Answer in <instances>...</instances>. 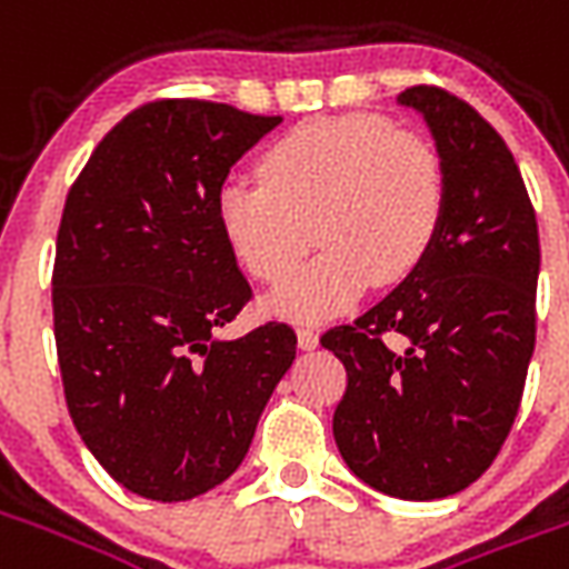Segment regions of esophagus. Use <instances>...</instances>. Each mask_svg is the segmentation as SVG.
<instances>
[{
	"instance_id": "obj_1",
	"label": "esophagus",
	"mask_w": 569,
	"mask_h": 569,
	"mask_svg": "<svg viewBox=\"0 0 569 569\" xmlns=\"http://www.w3.org/2000/svg\"><path fill=\"white\" fill-rule=\"evenodd\" d=\"M298 345H301V350H313L320 345V332L313 326H298Z\"/></svg>"
}]
</instances>
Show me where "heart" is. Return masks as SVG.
<instances>
[{
  "mask_svg": "<svg viewBox=\"0 0 569 569\" xmlns=\"http://www.w3.org/2000/svg\"><path fill=\"white\" fill-rule=\"evenodd\" d=\"M261 182L224 179L216 219L256 280L280 283L320 240L308 268L268 310L317 320L350 308L371 283L396 286L423 268L448 212L439 151L375 116L320 118L289 130L259 161Z\"/></svg>",
  "mask_w": 569,
  "mask_h": 569,
  "instance_id": "1",
  "label": "heart"
}]
</instances>
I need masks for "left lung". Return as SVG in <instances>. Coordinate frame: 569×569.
<instances>
[{"instance_id": "8db88e82", "label": "left lung", "mask_w": 569, "mask_h": 569, "mask_svg": "<svg viewBox=\"0 0 569 569\" xmlns=\"http://www.w3.org/2000/svg\"><path fill=\"white\" fill-rule=\"evenodd\" d=\"M396 103L436 140L448 212L423 268L322 335L347 369L332 432L350 472L399 500L469 488L515 423L537 341L539 231L497 130L441 88Z\"/></svg>"}]
</instances>
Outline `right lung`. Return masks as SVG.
I'll return each mask as SVG.
<instances>
[{"label":"right lung","instance_id":"add662e5","mask_svg":"<svg viewBox=\"0 0 569 569\" xmlns=\"http://www.w3.org/2000/svg\"><path fill=\"white\" fill-rule=\"evenodd\" d=\"M277 124L228 103H146L69 188L51 280L63 393L88 451L146 500L222 485L296 359L286 322L219 338L252 289L216 191Z\"/></svg>","mask_w":569,"mask_h":569}]
</instances>
